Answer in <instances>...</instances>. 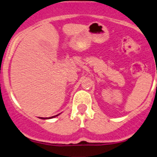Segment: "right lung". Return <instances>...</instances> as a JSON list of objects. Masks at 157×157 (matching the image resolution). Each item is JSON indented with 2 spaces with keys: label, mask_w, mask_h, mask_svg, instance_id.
<instances>
[{
  "label": "right lung",
  "mask_w": 157,
  "mask_h": 157,
  "mask_svg": "<svg viewBox=\"0 0 157 157\" xmlns=\"http://www.w3.org/2000/svg\"><path fill=\"white\" fill-rule=\"evenodd\" d=\"M59 114H57V115H56V116H54V117H46V118H44V117H40V119H51V118H54V117H57V116H58Z\"/></svg>",
  "instance_id": "right-lung-1"
}]
</instances>
